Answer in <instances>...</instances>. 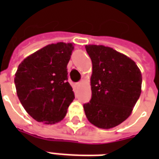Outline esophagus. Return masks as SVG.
Instances as JSON below:
<instances>
[{
	"label": "esophagus",
	"mask_w": 159,
	"mask_h": 159,
	"mask_svg": "<svg viewBox=\"0 0 159 159\" xmlns=\"http://www.w3.org/2000/svg\"><path fill=\"white\" fill-rule=\"evenodd\" d=\"M83 82H83V81H81V82H80V83L82 84V83H83Z\"/></svg>",
	"instance_id": "34e87169"
}]
</instances>
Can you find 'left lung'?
I'll return each mask as SVG.
<instances>
[{
  "mask_svg": "<svg viewBox=\"0 0 159 159\" xmlns=\"http://www.w3.org/2000/svg\"><path fill=\"white\" fill-rule=\"evenodd\" d=\"M92 62V100L83 105L87 120L100 129L119 125L139 98L142 74L134 61L104 45H86Z\"/></svg>",
  "mask_w": 159,
  "mask_h": 159,
  "instance_id": "left-lung-1",
  "label": "left lung"
}]
</instances>
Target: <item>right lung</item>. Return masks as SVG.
Wrapping results in <instances>:
<instances>
[{
	"label": "right lung",
	"instance_id": "obj_1",
	"mask_svg": "<svg viewBox=\"0 0 159 159\" xmlns=\"http://www.w3.org/2000/svg\"><path fill=\"white\" fill-rule=\"evenodd\" d=\"M72 43H51L25 58L15 74L16 93L26 112L38 122L57 123L75 98L67 82Z\"/></svg>",
	"mask_w": 159,
	"mask_h": 159
}]
</instances>
